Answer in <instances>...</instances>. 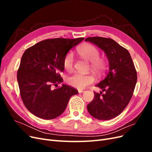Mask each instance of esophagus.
Segmentation results:
<instances>
[{"label":"esophagus","instance_id":"obj_1","mask_svg":"<svg viewBox=\"0 0 152 152\" xmlns=\"http://www.w3.org/2000/svg\"><path fill=\"white\" fill-rule=\"evenodd\" d=\"M84 91H83V90H79V93H84Z\"/></svg>","mask_w":152,"mask_h":152}]
</instances>
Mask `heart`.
<instances>
[{
	"label": "heart",
	"mask_w": 152,
	"mask_h": 152,
	"mask_svg": "<svg viewBox=\"0 0 152 152\" xmlns=\"http://www.w3.org/2000/svg\"><path fill=\"white\" fill-rule=\"evenodd\" d=\"M80 56L86 60L91 62V67L98 74L103 73L107 68L105 59L99 58V50L91 44H86L80 47L77 50ZM63 67L67 71L72 70L74 65V56L72 52L68 53L63 58ZM94 81V77L91 74L84 75L75 73L68 76L66 79L67 83L79 89H84L87 86L93 84Z\"/></svg>",
	"instance_id": "b5f03b06"
}]
</instances>
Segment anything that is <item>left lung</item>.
I'll return each mask as SVG.
<instances>
[{
    "mask_svg": "<svg viewBox=\"0 0 152 152\" xmlns=\"http://www.w3.org/2000/svg\"><path fill=\"white\" fill-rule=\"evenodd\" d=\"M105 53L110 68L104 79L96 87L94 98L87 104V110L98 120L107 121L120 115L132 96L137 82V72L128 50L110 38L93 37L86 39Z\"/></svg>",
    "mask_w": 152,
    "mask_h": 152,
    "instance_id": "1",
    "label": "left lung"
}]
</instances>
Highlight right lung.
Masks as SVG:
<instances>
[{"instance_id": "obj_1", "label": "right lung", "mask_w": 152, "mask_h": 152, "mask_svg": "<svg viewBox=\"0 0 152 152\" xmlns=\"http://www.w3.org/2000/svg\"><path fill=\"white\" fill-rule=\"evenodd\" d=\"M84 39H48L27 49L23 54L17 79L20 96L26 108L36 117L50 120L65 111L68 101L77 94V89L63 84L60 72L69 50Z\"/></svg>"}]
</instances>
